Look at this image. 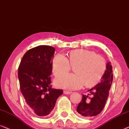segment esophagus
<instances>
[{
    "label": "esophagus",
    "instance_id": "34e87169",
    "mask_svg": "<svg viewBox=\"0 0 129 129\" xmlns=\"http://www.w3.org/2000/svg\"><path fill=\"white\" fill-rule=\"evenodd\" d=\"M71 93H72L71 92L68 91V90H64V93L66 94V95H69V94H71Z\"/></svg>",
    "mask_w": 129,
    "mask_h": 129
}]
</instances>
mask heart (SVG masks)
<instances>
[{"label":"heart","instance_id":"1","mask_svg":"<svg viewBox=\"0 0 129 129\" xmlns=\"http://www.w3.org/2000/svg\"><path fill=\"white\" fill-rule=\"evenodd\" d=\"M67 57L66 58L57 54L52 60V72L56 77L67 73L71 66L75 73L57 77L54 81L57 86L73 90L83 85L86 88H92L100 82L106 68V61L103 57L83 49L71 51Z\"/></svg>","mask_w":129,"mask_h":129}]
</instances>
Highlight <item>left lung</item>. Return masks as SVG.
Wrapping results in <instances>:
<instances>
[{"label":"left lung","mask_w":129,"mask_h":129,"mask_svg":"<svg viewBox=\"0 0 129 129\" xmlns=\"http://www.w3.org/2000/svg\"><path fill=\"white\" fill-rule=\"evenodd\" d=\"M113 81V71L110 62L106 64V70L101 82L82 95V101L78 105L77 111L80 116L92 117L99 115L104 108L109 96V92ZM91 96H90V95Z\"/></svg>","instance_id":"1"}]
</instances>
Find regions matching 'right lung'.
<instances>
[{
  "instance_id": "right-lung-1",
  "label": "right lung",
  "mask_w": 129,
  "mask_h": 129,
  "mask_svg": "<svg viewBox=\"0 0 129 129\" xmlns=\"http://www.w3.org/2000/svg\"><path fill=\"white\" fill-rule=\"evenodd\" d=\"M55 49L39 46L27 51L18 68L21 93L28 108L39 116L49 115L53 110L61 89L51 85L52 60Z\"/></svg>"
}]
</instances>
